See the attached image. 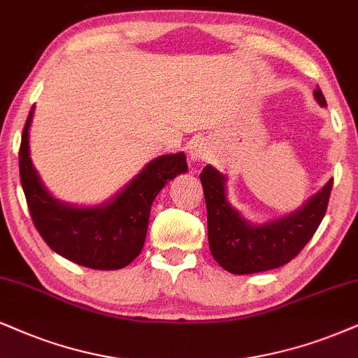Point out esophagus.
Masks as SVG:
<instances>
[{"instance_id":"34e87169","label":"esophagus","mask_w":358,"mask_h":358,"mask_svg":"<svg viewBox=\"0 0 358 358\" xmlns=\"http://www.w3.org/2000/svg\"><path fill=\"white\" fill-rule=\"evenodd\" d=\"M207 157H209V149L206 148L204 143H201V141H194V143L189 145V159H191L192 162L206 161Z\"/></svg>"}]
</instances>
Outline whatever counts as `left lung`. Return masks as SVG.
<instances>
[{
    "label": "left lung",
    "instance_id": "8db88e82",
    "mask_svg": "<svg viewBox=\"0 0 358 358\" xmlns=\"http://www.w3.org/2000/svg\"><path fill=\"white\" fill-rule=\"evenodd\" d=\"M314 96L320 106H327L320 87L314 90ZM199 178L206 197L210 254L220 267L237 275L282 267L299 255L320 226L334 186L330 179L294 213L266 224H252L229 204L226 176L206 166Z\"/></svg>",
    "mask_w": 358,
    "mask_h": 358
}]
</instances>
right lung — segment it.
I'll return each instance as SVG.
<instances>
[{"mask_svg": "<svg viewBox=\"0 0 358 358\" xmlns=\"http://www.w3.org/2000/svg\"><path fill=\"white\" fill-rule=\"evenodd\" d=\"M34 106L21 136L20 178L26 202L43 241L64 259L98 271L126 267L143 250L151 206L161 189L187 172L186 154L152 159L111 201L79 207L55 199L39 179L29 157V126Z\"/></svg>", "mask_w": 358, "mask_h": 358, "instance_id": "right-lung-1", "label": "right lung"}]
</instances>
